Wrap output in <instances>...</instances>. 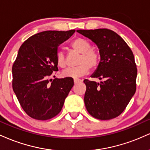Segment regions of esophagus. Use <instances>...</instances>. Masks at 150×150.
Segmentation results:
<instances>
[{
  "label": "esophagus",
  "instance_id": "obj_1",
  "mask_svg": "<svg viewBox=\"0 0 150 150\" xmlns=\"http://www.w3.org/2000/svg\"><path fill=\"white\" fill-rule=\"evenodd\" d=\"M80 79H77V78H75L74 79V82H75V84H76V83H77V82H80Z\"/></svg>",
  "mask_w": 150,
  "mask_h": 150
}]
</instances>
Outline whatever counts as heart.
I'll return each instance as SVG.
<instances>
[{
	"label": "heart",
	"mask_w": 150,
	"mask_h": 150,
	"mask_svg": "<svg viewBox=\"0 0 150 150\" xmlns=\"http://www.w3.org/2000/svg\"><path fill=\"white\" fill-rule=\"evenodd\" d=\"M72 48L80 53L78 59V65L74 68H68L63 71V76L65 77L77 78L85 75L89 72V68H95L99 65V53L94 49H91V44L87 39L77 37L72 42ZM56 63L61 68H64L66 65V59L63 51H58L56 53Z\"/></svg>",
	"instance_id": "b5f03b06"
}]
</instances>
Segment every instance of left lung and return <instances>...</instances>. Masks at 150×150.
Returning a JSON list of instances; mask_svg holds the SVG:
<instances>
[{"label":"left lung","mask_w":150,"mask_h":150,"mask_svg":"<svg viewBox=\"0 0 150 150\" xmlns=\"http://www.w3.org/2000/svg\"><path fill=\"white\" fill-rule=\"evenodd\" d=\"M92 40L99 49L100 62L92 77L85 80V104L89 114L110 120L123 112L136 90L137 68L133 53L121 37L108 29L77 30Z\"/></svg>","instance_id":"8db88e82"}]
</instances>
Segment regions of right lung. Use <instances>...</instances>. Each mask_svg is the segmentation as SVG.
I'll return each instance as SVG.
<instances>
[{
    "mask_svg": "<svg viewBox=\"0 0 150 150\" xmlns=\"http://www.w3.org/2000/svg\"><path fill=\"white\" fill-rule=\"evenodd\" d=\"M75 32L44 31L30 37L20 46L12 68L13 89L31 118L48 120L61 111L74 85L73 79L49 78L58 70L56 59L58 46Z\"/></svg>",
    "mask_w": 150,
    "mask_h": 150,
    "instance_id": "1",
    "label": "right lung"
}]
</instances>
